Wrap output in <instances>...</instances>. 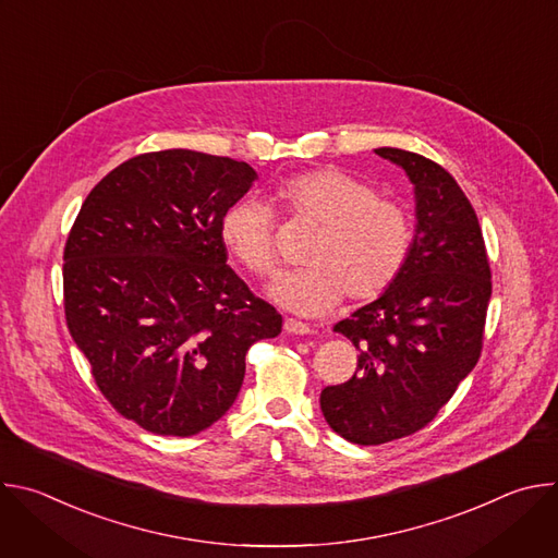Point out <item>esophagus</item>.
<instances>
[{
    "label": "esophagus",
    "mask_w": 558,
    "mask_h": 558,
    "mask_svg": "<svg viewBox=\"0 0 558 558\" xmlns=\"http://www.w3.org/2000/svg\"><path fill=\"white\" fill-rule=\"evenodd\" d=\"M284 331L291 336H306L311 333V327L300 320H293V317H284Z\"/></svg>",
    "instance_id": "obj_1"
}]
</instances>
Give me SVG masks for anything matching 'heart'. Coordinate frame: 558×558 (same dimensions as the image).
Wrapping results in <instances>:
<instances>
[{
  "instance_id": "obj_1",
  "label": "heart",
  "mask_w": 558,
  "mask_h": 558,
  "mask_svg": "<svg viewBox=\"0 0 558 558\" xmlns=\"http://www.w3.org/2000/svg\"><path fill=\"white\" fill-rule=\"evenodd\" d=\"M271 201L293 220L317 227L304 252L306 269L271 284V295L302 315H320L340 304L368 302L402 276L413 250V220L395 198L344 170L320 168L284 179ZM220 235L229 256L256 276L278 269L280 256L271 209L241 201L227 209Z\"/></svg>"
}]
</instances>
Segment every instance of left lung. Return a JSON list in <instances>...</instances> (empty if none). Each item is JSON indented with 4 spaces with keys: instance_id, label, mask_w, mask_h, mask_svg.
<instances>
[{
    "instance_id": "left-lung-1",
    "label": "left lung",
    "mask_w": 558,
    "mask_h": 558,
    "mask_svg": "<svg viewBox=\"0 0 558 558\" xmlns=\"http://www.w3.org/2000/svg\"><path fill=\"white\" fill-rule=\"evenodd\" d=\"M415 185L417 225L402 276L333 331L355 344V375L320 392L327 424L347 441L379 446L435 420L480 362L493 293L476 214L430 158L375 149Z\"/></svg>"
}]
</instances>
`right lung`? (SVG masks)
<instances>
[{"label":"right lung","instance_id":"right-lung-1","mask_svg":"<svg viewBox=\"0 0 558 558\" xmlns=\"http://www.w3.org/2000/svg\"><path fill=\"white\" fill-rule=\"evenodd\" d=\"M254 168L192 149L138 154L104 177L63 250L72 340L119 415L190 437L235 402L245 355L282 315L227 265L220 222Z\"/></svg>","mask_w":558,"mask_h":558}]
</instances>
